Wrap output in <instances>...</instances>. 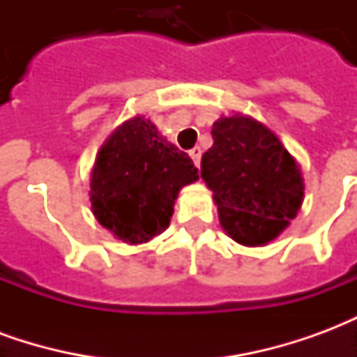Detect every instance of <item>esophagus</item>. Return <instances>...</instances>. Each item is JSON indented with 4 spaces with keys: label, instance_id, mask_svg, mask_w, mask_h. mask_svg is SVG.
<instances>
[{
    "label": "esophagus",
    "instance_id": "34e87169",
    "mask_svg": "<svg viewBox=\"0 0 357 357\" xmlns=\"http://www.w3.org/2000/svg\"><path fill=\"white\" fill-rule=\"evenodd\" d=\"M189 156L193 158L195 166L199 168V166H201V156H202V151H201V149H199V147L191 149V151H189Z\"/></svg>",
    "mask_w": 357,
    "mask_h": 357
}]
</instances>
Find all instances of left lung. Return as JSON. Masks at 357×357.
Instances as JSON below:
<instances>
[{"mask_svg":"<svg viewBox=\"0 0 357 357\" xmlns=\"http://www.w3.org/2000/svg\"><path fill=\"white\" fill-rule=\"evenodd\" d=\"M212 139L201 176L214 191L222 227L241 245H266L302 204L298 164L266 126L241 114L214 122Z\"/></svg>","mask_w":357,"mask_h":357,"instance_id":"1","label":"left lung"}]
</instances>
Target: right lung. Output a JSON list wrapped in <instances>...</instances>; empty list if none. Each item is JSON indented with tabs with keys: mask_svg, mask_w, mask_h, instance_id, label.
<instances>
[{
	"mask_svg": "<svg viewBox=\"0 0 357 357\" xmlns=\"http://www.w3.org/2000/svg\"><path fill=\"white\" fill-rule=\"evenodd\" d=\"M193 160L158 135L151 120H128L102 145L91 174V208L102 227L130 245L170 224L179 189L193 183Z\"/></svg>",
	"mask_w": 357,
	"mask_h": 357,
	"instance_id": "add662e5",
	"label": "right lung"
}]
</instances>
